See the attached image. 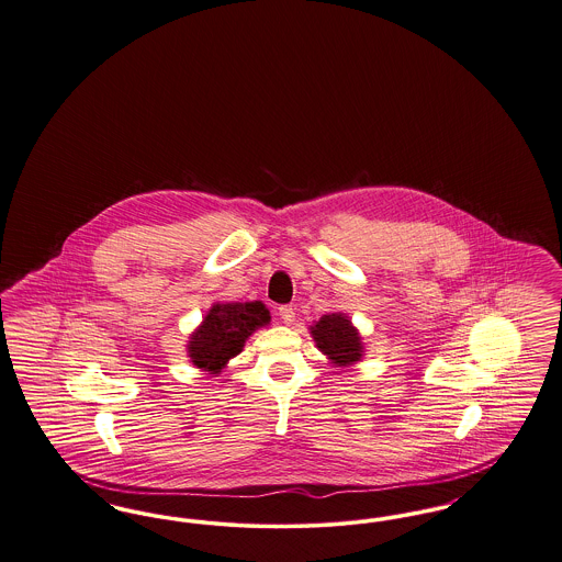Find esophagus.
<instances>
[{
	"mask_svg": "<svg viewBox=\"0 0 562 562\" xmlns=\"http://www.w3.org/2000/svg\"><path fill=\"white\" fill-rule=\"evenodd\" d=\"M279 317L283 318L285 325H292L293 321H295V311H293L292 306H281L279 308Z\"/></svg>",
	"mask_w": 562,
	"mask_h": 562,
	"instance_id": "1",
	"label": "esophagus"
}]
</instances>
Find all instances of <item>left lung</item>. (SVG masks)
<instances>
[{"label": "left lung", "mask_w": 562, "mask_h": 562, "mask_svg": "<svg viewBox=\"0 0 562 562\" xmlns=\"http://www.w3.org/2000/svg\"><path fill=\"white\" fill-rule=\"evenodd\" d=\"M311 336L327 361L336 367H352L363 361L366 344L359 329L344 313H329L315 321Z\"/></svg>", "instance_id": "8db88e82"}]
</instances>
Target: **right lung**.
Here are the masks:
<instances>
[{
	"label": "right lung",
	"instance_id": "add662e5",
	"mask_svg": "<svg viewBox=\"0 0 562 562\" xmlns=\"http://www.w3.org/2000/svg\"><path fill=\"white\" fill-rule=\"evenodd\" d=\"M267 325H270L269 308L260 300L214 302L189 336L187 357L196 369L218 375L244 350L247 338Z\"/></svg>",
	"mask_w": 562,
	"mask_h": 562
}]
</instances>
